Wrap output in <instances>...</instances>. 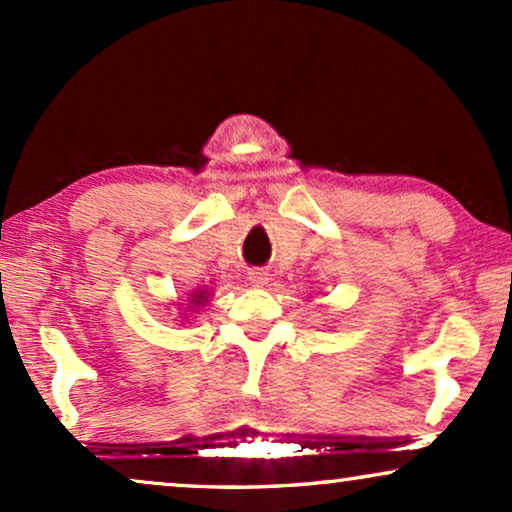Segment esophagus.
Masks as SVG:
<instances>
[{
    "label": "esophagus",
    "mask_w": 512,
    "mask_h": 512,
    "mask_svg": "<svg viewBox=\"0 0 512 512\" xmlns=\"http://www.w3.org/2000/svg\"><path fill=\"white\" fill-rule=\"evenodd\" d=\"M270 275L265 270H249V284L251 286H265L268 284Z\"/></svg>",
    "instance_id": "obj_1"
}]
</instances>
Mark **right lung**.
<instances>
[{
  "label": "right lung",
  "instance_id": "1",
  "mask_svg": "<svg viewBox=\"0 0 512 512\" xmlns=\"http://www.w3.org/2000/svg\"><path fill=\"white\" fill-rule=\"evenodd\" d=\"M207 298H209L207 291H195V293H191V298H188V303H191V307L195 310V307L207 305Z\"/></svg>",
  "mask_w": 512,
  "mask_h": 512
}]
</instances>
